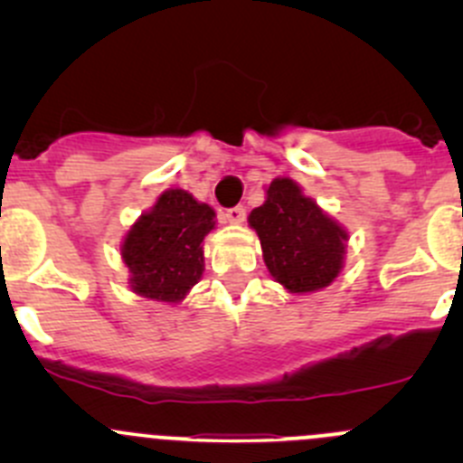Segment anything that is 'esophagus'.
Segmentation results:
<instances>
[{
    "label": "esophagus",
    "instance_id": "esophagus-1",
    "mask_svg": "<svg viewBox=\"0 0 463 463\" xmlns=\"http://www.w3.org/2000/svg\"><path fill=\"white\" fill-rule=\"evenodd\" d=\"M223 219H226L228 223H241L246 219V208L244 205H235V208L223 213Z\"/></svg>",
    "mask_w": 463,
    "mask_h": 463
}]
</instances>
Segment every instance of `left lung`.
Returning a JSON list of instances; mask_svg holds the SVG:
<instances>
[{
    "instance_id": "obj_1",
    "label": "left lung",
    "mask_w": 463,
    "mask_h": 463,
    "mask_svg": "<svg viewBox=\"0 0 463 463\" xmlns=\"http://www.w3.org/2000/svg\"><path fill=\"white\" fill-rule=\"evenodd\" d=\"M264 193V203L250 210L249 226L258 232L270 278L293 296L329 287L345 266L347 228L288 176L273 179Z\"/></svg>"
}]
</instances>
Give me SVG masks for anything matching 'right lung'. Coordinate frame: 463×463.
Returning <instances> with one entry per match:
<instances>
[{
	"label": "right lung",
	"mask_w": 463,
	"mask_h": 463,
	"mask_svg": "<svg viewBox=\"0 0 463 463\" xmlns=\"http://www.w3.org/2000/svg\"><path fill=\"white\" fill-rule=\"evenodd\" d=\"M214 210L181 188L156 197L129 226L120 258L129 269V288L154 302L179 305L203 275V240L214 231Z\"/></svg>",
	"instance_id": "1"
}]
</instances>
